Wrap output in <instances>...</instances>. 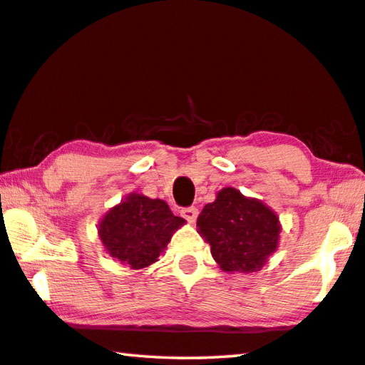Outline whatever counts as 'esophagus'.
I'll list each match as a JSON object with an SVG mask.
<instances>
[{
	"label": "esophagus",
	"instance_id": "obj_1",
	"mask_svg": "<svg viewBox=\"0 0 365 365\" xmlns=\"http://www.w3.org/2000/svg\"><path fill=\"white\" fill-rule=\"evenodd\" d=\"M182 216L187 219L190 224H193L196 221V217H198V210H196V207H183Z\"/></svg>",
	"mask_w": 365,
	"mask_h": 365
}]
</instances>
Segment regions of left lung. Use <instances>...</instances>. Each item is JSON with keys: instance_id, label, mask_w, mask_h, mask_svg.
<instances>
[{"instance_id": "8db88e82", "label": "left lung", "mask_w": 365, "mask_h": 365, "mask_svg": "<svg viewBox=\"0 0 365 365\" xmlns=\"http://www.w3.org/2000/svg\"><path fill=\"white\" fill-rule=\"evenodd\" d=\"M198 234L225 273H255L279 247L281 222L268 205L225 187L196 221Z\"/></svg>"}]
</instances>
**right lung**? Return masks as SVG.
Here are the masks:
<instances>
[{
    "mask_svg": "<svg viewBox=\"0 0 365 365\" xmlns=\"http://www.w3.org/2000/svg\"><path fill=\"white\" fill-rule=\"evenodd\" d=\"M183 224L164 200L133 192L103 214L97 234L110 257L131 269H144L158 262Z\"/></svg>",
    "mask_w": 365,
    "mask_h": 365,
    "instance_id": "obj_1",
    "label": "right lung"
}]
</instances>
